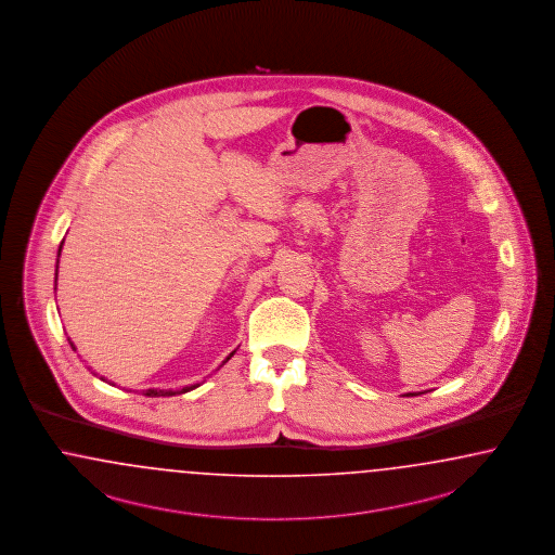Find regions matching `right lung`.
I'll list each match as a JSON object with an SVG mask.
<instances>
[{
    "instance_id": "add662e5",
    "label": "right lung",
    "mask_w": 555,
    "mask_h": 555,
    "mask_svg": "<svg viewBox=\"0 0 555 555\" xmlns=\"http://www.w3.org/2000/svg\"><path fill=\"white\" fill-rule=\"evenodd\" d=\"M61 248H63V244H61ZM59 254H61V250H59ZM70 348H75V346L70 344ZM232 356H234V352L230 353V356L223 360V364H225ZM101 380H103V378H101ZM186 390H191V388H183V392H186ZM165 395H175V392H170V390H154V388L146 390V397H165Z\"/></svg>"
}]
</instances>
